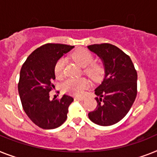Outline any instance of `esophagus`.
I'll return each instance as SVG.
<instances>
[{"label": "esophagus", "mask_w": 157, "mask_h": 157, "mask_svg": "<svg viewBox=\"0 0 157 157\" xmlns=\"http://www.w3.org/2000/svg\"><path fill=\"white\" fill-rule=\"evenodd\" d=\"M76 100H79V101H84L86 99L85 97H75Z\"/></svg>", "instance_id": "esophagus-1"}]
</instances>
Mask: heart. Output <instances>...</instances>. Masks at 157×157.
<instances>
[{
  "label": "heart",
  "mask_w": 157,
  "mask_h": 157,
  "mask_svg": "<svg viewBox=\"0 0 157 157\" xmlns=\"http://www.w3.org/2000/svg\"><path fill=\"white\" fill-rule=\"evenodd\" d=\"M74 60L83 67V72L92 80H99L103 73V67L98 63H93L94 55L86 49H78L72 54ZM67 60L65 58H58L54 64L55 76L61 78L64 75L65 66ZM88 81L84 78H68L62 83L63 91L75 95H80L87 87Z\"/></svg>",
  "instance_id": "1"
}]
</instances>
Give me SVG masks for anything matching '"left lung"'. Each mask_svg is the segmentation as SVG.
<instances>
[{
	"label": "left lung",
	"instance_id": "8db88e82",
	"mask_svg": "<svg viewBox=\"0 0 157 157\" xmlns=\"http://www.w3.org/2000/svg\"><path fill=\"white\" fill-rule=\"evenodd\" d=\"M103 61L105 76L94 90L97 105L88 113L93 123L100 126L116 124L126 116L137 94V72L130 57L109 43L87 46Z\"/></svg>",
	"mask_w": 157,
	"mask_h": 157
}]
</instances>
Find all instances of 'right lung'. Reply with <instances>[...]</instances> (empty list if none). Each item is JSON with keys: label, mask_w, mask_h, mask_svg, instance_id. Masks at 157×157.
I'll use <instances>...</instances> for the list:
<instances>
[{"label": "right lung", "mask_w": 157, "mask_h": 157, "mask_svg": "<svg viewBox=\"0 0 157 157\" xmlns=\"http://www.w3.org/2000/svg\"><path fill=\"white\" fill-rule=\"evenodd\" d=\"M74 47L45 44L32 52L21 67L18 82L21 104L28 117L39 128L54 129L67 120L68 107L74 99L64 94L60 99L51 100L50 91L54 88V64Z\"/></svg>", "instance_id": "obj_1"}]
</instances>
